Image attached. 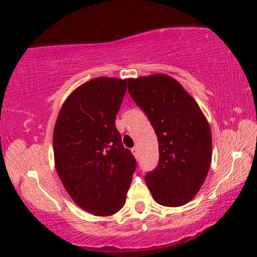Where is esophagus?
Instances as JSON below:
<instances>
[{
	"label": "esophagus",
	"instance_id": "34e87169",
	"mask_svg": "<svg viewBox=\"0 0 257 257\" xmlns=\"http://www.w3.org/2000/svg\"><path fill=\"white\" fill-rule=\"evenodd\" d=\"M132 153H133V156H135L136 158H138L139 157V150H138V148H133L132 150Z\"/></svg>",
	"mask_w": 257,
	"mask_h": 257
}]
</instances>
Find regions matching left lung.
Masks as SVG:
<instances>
[{
    "instance_id": "8db88e82",
    "label": "left lung",
    "mask_w": 257,
    "mask_h": 257,
    "mask_svg": "<svg viewBox=\"0 0 257 257\" xmlns=\"http://www.w3.org/2000/svg\"><path fill=\"white\" fill-rule=\"evenodd\" d=\"M128 92L157 135L158 165L145 175L153 199L164 206L186 204L199 191L211 163V131L204 114L170 75L128 79Z\"/></svg>"
}]
</instances>
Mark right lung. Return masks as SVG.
Masks as SVG:
<instances>
[{
    "label": "right lung",
    "mask_w": 257,
    "mask_h": 257,
    "mask_svg": "<svg viewBox=\"0 0 257 257\" xmlns=\"http://www.w3.org/2000/svg\"><path fill=\"white\" fill-rule=\"evenodd\" d=\"M126 85V79L104 76L82 84L66 99L53 133L63 186L80 208L96 216H111L124 206L137 168L115 127Z\"/></svg>",
    "instance_id": "right-lung-1"
}]
</instances>
